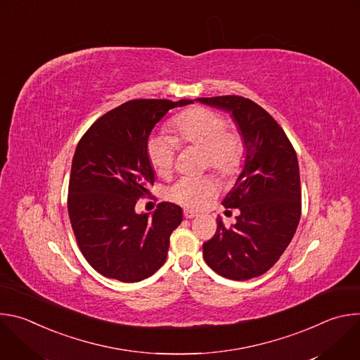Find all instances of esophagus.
Returning a JSON list of instances; mask_svg holds the SVG:
<instances>
[{"label":"esophagus","instance_id":"esophagus-1","mask_svg":"<svg viewBox=\"0 0 360 360\" xmlns=\"http://www.w3.org/2000/svg\"><path fill=\"white\" fill-rule=\"evenodd\" d=\"M184 217H185L186 219H192V218L198 217V214H196L195 211H192V210H185V211H184Z\"/></svg>","mask_w":360,"mask_h":360}]
</instances>
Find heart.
I'll use <instances>...</instances> for the list:
<instances>
[{
    "mask_svg": "<svg viewBox=\"0 0 360 360\" xmlns=\"http://www.w3.org/2000/svg\"><path fill=\"white\" fill-rule=\"evenodd\" d=\"M175 138L152 135L146 142V155L152 169L168 176L174 169L178 142L199 146L207 153V165L222 176L236 175L245 161V139L236 128H228L226 120L217 111L195 107L172 121ZM219 184L212 175L184 176L168 191V198L184 207L202 210L217 198Z\"/></svg>",
    "mask_w": 360,
    "mask_h": 360,
    "instance_id": "heart-1",
    "label": "heart"
}]
</instances>
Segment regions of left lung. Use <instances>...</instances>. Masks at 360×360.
Returning <instances> with one entry per match:
<instances>
[{"label": "left lung", "mask_w": 360, "mask_h": 360, "mask_svg": "<svg viewBox=\"0 0 360 360\" xmlns=\"http://www.w3.org/2000/svg\"><path fill=\"white\" fill-rule=\"evenodd\" d=\"M196 101L231 112L246 146L243 171L222 202L240 214L229 228L217 218L214 238L203 243V259L232 281L261 276L279 261L300 219L296 152L281 125L256 102L239 95Z\"/></svg>", "instance_id": "1"}]
</instances>
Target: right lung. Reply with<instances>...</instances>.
<instances>
[{"mask_svg":"<svg viewBox=\"0 0 360 360\" xmlns=\"http://www.w3.org/2000/svg\"><path fill=\"white\" fill-rule=\"evenodd\" d=\"M191 99H131L98 118L79 139L68 185L71 226L88 264L101 275L139 282L167 259L169 236L182 222L181 207L162 202L136 214L135 205L155 182L146 155L152 128Z\"/></svg>","mask_w":360,"mask_h":360,"instance_id":"1","label":"right lung"}]
</instances>
